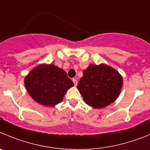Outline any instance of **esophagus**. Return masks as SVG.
I'll return each instance as SVG.
<instances>
[{"mask_svg": "<svg viewBox=\"0 0 150 150\" xmlns=\"http://www.w3.org/2000/svg\"><path fill=\"white\" fill-rule=\"evenodd\" d=\"M72 81H73L75 86H77V84H78V81H77L76 79H73V80H72Z\"/></svg>", "mask_w": 150, "mask_h": 150, "instance_id": "obj_1", "label": "esophagus"}]
</instances>
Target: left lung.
I'll return each mask as SVG.
<instances>
[{
  "instance_id": "left-lung-1",
  "label": "left lung",
  "mask_w": 150,
  "mask_h": 150,
  "mask_svg": "<svg viewBox=\"0 0 150 150\" xmlns=\"http://www.w3.org/2000/svg\"><path fill=\"white\" fill-rule=\"evenodd\" d=\"M123 84L118 71L101 63L90 64L83 71L77 88L85 103L93 108H102L117 100Z\"/></svg>"
}]
</instances>
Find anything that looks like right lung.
<instances>
[{
  "label": "right lung",
  "instance_id": "obj_1",
  "mask_svg": "<svg viewBox=\"0 0 150 150\" xmlns=\"http://www.w3.org/2000/svg\"><path fill=\"white\" fill-rule=\"evenodd\" d=\"M25 86L35 102L46 107L61 102L69 88L74 86L67 72L54 64L42 63L25 76Z\"/></svg>",
  "mask_w": 150,
  "mask_h": 150
}]
</instances>
